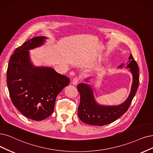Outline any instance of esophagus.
Masks as SVG:
<instances>
[{"instance_id":"34e87169","label":"esophagus","mask_w":153,"mask_h":153,"mask_svg":"<svg viewBox=\"0 0 153 153\" xmlns=\"http://www.w3.org/2000/svg\"><path fill=\"white\" fill-rule=\"evenodd\" d=\"M79 81H80V79L76 77L73 79L72 83V84H74V85H76V84H77L79 83Z\"/></svg>"}]
</instances>
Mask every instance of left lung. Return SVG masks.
I'll use <instances>...</instances> for the list:
<instances>
[{
  "instance_id": "left-lung-1",
  "label": "left lung",
  "mask_w": 153,
  "mask_h": 153,
  "mask_svg": "<svg viewBox=\"0 0 153 153\" xmlns=\"http://www.w3.org/2000/svg\"><path fill=\"white\" fill-rule=\"evenodd\" d=\"M127 68L132 75V84L127 99L118 105H102L95 100L92 86L87 83H80L77 88L80 94V103L78 108V116L85 123L92 126H103L114 122L127 111L137 91L139 84V68L132 54L128 57ZM124 64L118 68H122ZM88 82V79H86Z\"/></svg>"
}]
</instances>
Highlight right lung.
<instances>
[{"instance_id": "obj_1", "label": "right lung", "mask_w": 153, "mask_h": 153, "mask_svg": "<svg viewBox=\"0 0 153 153\" xmlns=\"http://www.w3.org/2000/svg\"><path fill=\"white\" fill-rule=\"evenodd\" d=\"M47 38L34 37L17 48L10 56L7 83L12 102L22 115L40 121L52 114L56 98L69 78L52 67H36L31 61L30 50L42 46Z\"/></svg>"}]
</instances>
